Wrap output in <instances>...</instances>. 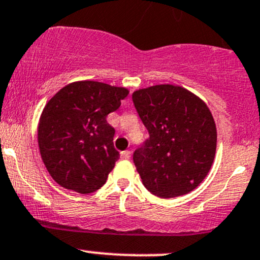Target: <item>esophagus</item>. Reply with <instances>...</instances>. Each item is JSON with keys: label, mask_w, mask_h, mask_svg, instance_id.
Listing matches in <instances>:
<instances>
[{"label": "esophagus", "mask_w": 260, "mask_h": 260, "mask_svg": "<svg viewBox=\"0 0 260 260\" xmlns=\"http://www.w3.org/2000/svg\"><path fill=\"white\" fill-rule=\"evenodd\" d=\"M121 158L122 159H129L131 158V152L129 150H124V152L121 153Z\"/></svg>", "instance_id": "34e87169"}]
</instances>
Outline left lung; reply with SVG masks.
Instances as JSON below:
<instances>
[{
    "mask_svg": "<svg viewBox=\"0 0 260 260\" xmlns=\"http://www.w3.org/2000/svg\"><path fill=\"white\" fill-rule=\"evenodd\" d=\"M132 100L149 132L133 154L145 189L162 199L196 189L212 167L217 145L207 105L191 91L170 84L139 88Z\"/></svg>",
    "mask_w": 260,
    "mask_h": 260,
    "instance_id": "left-lung-1",
    "label": "left lung"
}]
</instances>
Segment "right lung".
I'll return each mask as SVG.
<instances>
[{"instance_id":"1","label":"right lung","mask_w":260,"mask_h":260,"mask_svg":"<svg viewBox=\"0 0 260 260\" xmlns=\"http://www.w3.org/2000/svg\"><path fill=\"white\" fill-rule=\"evenodd\" d=\"M128 88L82 80L67 85L47 102L39 118L38 145L51 178L68 190H99L115 168V128L106 117L121 106Z\"/></svg>"}]
</instances>
